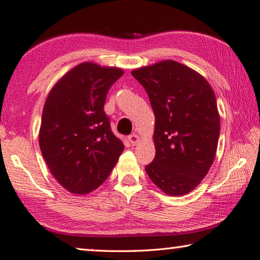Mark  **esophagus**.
Returning <instances> with one entry per match:
<instances>
[{
  "label": "esophagus",
  "mask_w": 260,
  "mask_h": 260,
  "mask_svg": "<svg viewBox=\"0 0 260 260\" xmlns=\"http://www.w3.org/2000/svg\"><path fill=\"white\" fill-rule=\"evenodd\" d=\"M129 141L131 142L132 146H136V145L139 144L140 138H139V136H137V135H131V136H129Z\"/></svg>",
  "instance_id": "obj_1"
}]
</instances>
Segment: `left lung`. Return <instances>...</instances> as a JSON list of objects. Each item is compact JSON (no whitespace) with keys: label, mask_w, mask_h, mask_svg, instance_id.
I'll use <instances>...</instances> for the list:
<instances>
[{"label":"left lung","mask_w":260,"mask_h":260,"mask_svg":"<svg viewBox=\"0 0 260 260\" xmlns=\"http://www.w3.org/2000/svg\"><path fill=\"white\" fill-rule=\"evenodd\" d=\"M155 113L156 155L146 173L169 197L198 186L214 161L220 136L215 94L192 68L166 59L131 72Z\"/></svg>","instance_id":"1"}]
</instances>
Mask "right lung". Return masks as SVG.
I'll list each match as a JSON object with an SVG mask.
<instances>
[{
  "label": "right lung",
  "mask_w": 260,
  "mask_h": 260,
  "mask_svg": "<svg viewBox=\"0 0 260 260\" xmlns=\"http://www.w3.org/2000/svg\"><path fill=\"white\" fill-rule=\"evenodd\" d=\"M119 67L85 61L55 84L42 110L39 146L47 166L68 192L86 195L109 177L124 150L104 103L123 75Z\"/></svg>",
  "instance_id": "right-lung-1"
}]
</instances>
